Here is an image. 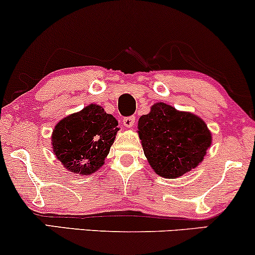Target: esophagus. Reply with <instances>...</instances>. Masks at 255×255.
I'll return each mask as SVG.
<instances>
[{"label":"esophagus","mask_w":255,"mask_h":255,"mask_svg":"<svg viewBox=\"0 0 255 255\" xmlns=\"http://www.w3.org/2000/svg\"><path fill=\"white\" fill-rule=\"evenodd\" d=\"M135 116H127V118L124 119V126L126 128H131L135 125Z\"/></svg>","instance_id":"1"}]
</instances>
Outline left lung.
Returning a JSON list of instances; mask_svg holds the SVG:
<instances>
[{
    "label": "left lung",
    "instance_id": "obj_1",
    "mask_svg": "<svg viewBox=\"0 0 255 255\" xmlns=\"http://www.w3.org/2000/svg\"><path fill=\"white\" fill-rule=\"evenodd\" d=\"M137 129L149 165L170 179L197 167L211 145V133L203 120L162 102L141 116Z\"/></svg>",
    "mask_w": 255,
    "mask_h": 255
}]
</instances>
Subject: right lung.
<instances>
[{"instance_id": "add662e5", "label": "right lung", "mask_w": 255, "mask_h": 255, "mask_svg": "<svg viewBox=\"0 0 255 255\" xmlns=\"http://www.w3.org/2000/svg\"><path fill=\"white\" fill-rule=\"evenodd\" d=\"M118 121L97 104L60 120L52 133L58 160L70 172L89 176L104 164L118 133Z\"/></svg>"}]
</instances>
